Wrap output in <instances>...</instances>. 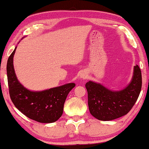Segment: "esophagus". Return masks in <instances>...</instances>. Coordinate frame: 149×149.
Masks as SVG:
<instances>
[{
	"label": "esophagus",
	"instance_id": "1",
	"mask_svg": "<svg viewBox=\"0 0 149 149\" xmlns=\"http://www.w3.org/2000/svg\"><path fill=\"white\" fill-rule=\"evenodd\" d=\"M87 77V74L86 73H82L81 74V78L83 79H85Z\"/></svg>",
	"mask_w": 149,
	"mask_h": 149
}]
</instances>
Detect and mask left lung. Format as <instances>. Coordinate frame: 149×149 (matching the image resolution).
Masks as SVG:
<instances>
[{
    "label": "left lung",
    "instance_id": "1",
    "mask_svg": "<svg viewBox=\"0 0 149 149\" xmlns=\"http://www.w3.org/2000/svg\"><path fill=\"white\" fill-rule=\"evenodd\" d=\"M85 87L91 114L102 121L117 119L128 113L139 98L142 88L141 70L135 66L130 83L119 91H112L92 81L86 83Z\"/></svg>",
    "mask_w": 149,
    "mask_h": 149
}]
</instances>
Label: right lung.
<instances>
[{"mask_svg":"<svg viewBox=\"0 0 149 149\" xmlns=\"http://www.w3.org/2000/svg\"><path fill=\"white\" fill-rule=\"evenodd\" d=\"M16 48L8 57L6 64L10 100L15 106L30 119L40 123L56 122L61 117L66 97L75 84L68 83L38 92L27 89L19 83L15 72L13 56Z\"/></svg>","mask_w":149,"mask_h":149,"instance_id":"add662e5","label":"right lung"}]
</instances>
